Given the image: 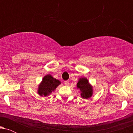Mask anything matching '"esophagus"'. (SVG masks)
Instances as JSON below:
<instances>
[{
  "instance_id": "obj_1",
  "label": "esophagus",
  "mask_w": 133,
  "mask_h": 133,
  "mask_svg": "<svg viewBox=\"0 0 133 133\" xmlns=\"http://www.w3.org/2000/svg\"><path fill=\"white\" fill-rule=\"evenodd\" d=\"M69 84V81H64V84L66 85V86H68Z\"/></svg>"
}]
</instances>
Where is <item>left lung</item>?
<instances>
[{"label":"left lung","instance_id":"obj_1","mask_svg":"<svg viewBox=\"0 0 133 133\" xmlns=\"http://www.w3.org/2000/svg\"><path fill=\"white\" fill-rule=\"evenodd\" d=\"M77 89H80L81 96L82 98L88 99L92 95V86L89 84L88 80L85 77H81L79 79L77 84Z\"/></svg>","mask_w":133,"mask_h":133}]
</instances>
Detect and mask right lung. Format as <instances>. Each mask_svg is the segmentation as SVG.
<instances>
[{
    "label": "right lung",
    "instance_id": "obj_1",
    "mask_svg": "<svg viewBox=\"0 0 133 133\" xmlns=\"http://www.w3.org/2000/svg\"><path fill=\"white\" fill-rule=\"evenodd\" d=\"M59 84H61V82L54 78L51 75L48 74L45 76L39 86L38 94L41 96L49 95L52 91H54Z\"/></svg>",
    "mask_w": 133,
    "mask_h": 133
}]
</instances>
